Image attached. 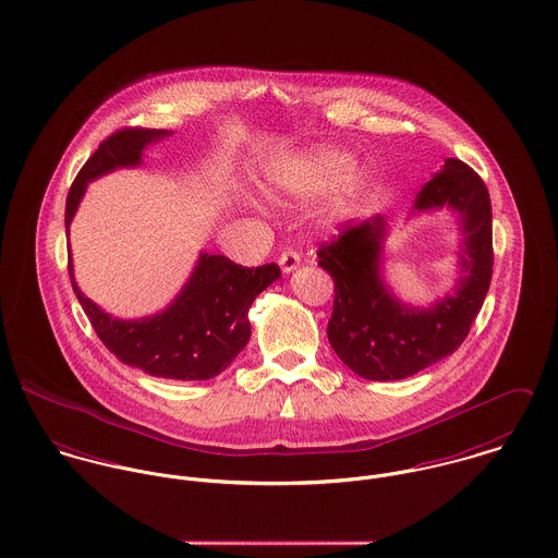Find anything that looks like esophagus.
I'll return each instance as SVG.
<instances>
[{
    "mask_svg": "<svg viewBox=\"0 0 558 558\" xmlns=\"http://www.w3.org/2000/svg\"><path fill=\"white\" fill-rule=\"evenodd\" d=\"M279 266H281V270L286 275H290L292 270H296L301 266V255L296 251H292V248H286L281 253V257H279Z\"/></svg>",
    "mask_w": 558,
    "mask_h": 558,
    "instance_id": "esophagus-1",
    "label": "esophagus"
}]
</instances>
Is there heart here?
Segmentation results:
<instances>
[{"instance_id":"1","label":"heart","mask_w":558,"mask_h":558,"mask_svg":"<svg viewBox=\"0 0 558 558\" xmlns=\"http://www.w3.org/2000/svg\"><path fill=\"white\" fill-rule=\"evenodd\" d=\"M350 159L335 150H316L310 157L301 160L288 182V191L299 197H314L336 180L340 182L335 186L330 202H328V219H343L352 213L356 199L365 189V173L361 169L350 170Z\"/></svg>"}]
</instances>
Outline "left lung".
Masks as SVG:
<instances>
[{
  "label": "left lung",
  "instance_id": "1",
  "mask_svg": "<svg viewBox=\"0 0 558 558\" xmlns=\"http://www.w3.org/2000/svg\"><path fill=\"white\" fill-rule=\"evenodd\" d=\"M449 208L460 217V281L429 307H410L383 279L389 223L376 215L350 226L318 251L319 266L335 281L328 341L361 378L401 380L453 354L466 339L492 281V204L477 173L460 159L418 191L412 213Z\"/></svg>",
  "mask_w": 558,
  "mask_h": 558
}]
</instances>
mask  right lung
<instances>
[{"mask_svg": "<svg viewBox=\"0 0 558 558\" xmlns=\"http://www.w3.org/2000/svg\"><path fill=\"white\" fill-rule=\"evenodd\" d=\"M165 129H122L107 137L81 167L66 197V234L85 195L87 182L142 165L150 144L169 137ZM69 275L96 335L124 365L157 378L210 380L219 376L248 343V307L255 296L281 277L277 264L244 268L226 255L199 253L197 266L180 294L155 316L120 319L92 303L75 281L69 251Z\"/></svg>", "mask_w": 558, "mask_h": 558, "instance_id": "obj_1", "label": "right lung"}]
</instances>
